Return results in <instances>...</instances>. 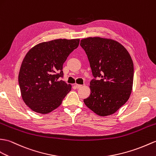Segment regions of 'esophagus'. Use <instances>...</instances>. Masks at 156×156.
Wrapping results in <instances>:
<instances>
[{
  "label": "esophagus",
  "instance_id": "34e87169",
  "mask_svg": "<svg viewBox=\"0 0 156 156\" xmlns=\"http://www.w3.org/2000/svg\"><path fill=\"white\" fill-rule=\"evenodd\" d=\"M75 86L76 87V88H81V87L82 86V85H81V84H75Z\"/></svg>",
  "mask_w": 156,
  "mask_h": 156
}]
</instances>
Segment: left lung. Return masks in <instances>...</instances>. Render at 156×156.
I'll list each match as a JSON object with an SVG mask.
<instances>
[{"mask_svg":"<svg viewBox=\"0 0 156 156\" xmlns=\"http://www.w3.org/2000/svg\"><path fill=\"white\" fill-rule=\"evenodd\" d=\"M80 46L88 56L94 77L90 83V95L84 102L100 116L113 114L131 94L132 58L124 46L112 39L89 37L81 40Z\"/></svg>","mask_w":156,"mask_h":156,"instance_id":"8db88e82","label":"left lung"}]
</instances>
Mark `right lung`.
I'll list each match as a JSON object with an SVG mask.
<instances>
[{
    "label": "right lung",
    "mask_w": 156,
    "mask_h": 156,
    "mask_svg": "<svg viewBox=\"0 0 156 156\" xmlns=\"http://www.w3.org/2000/svg\"><path fill=\"white\" fill-rule=\"evenodd\" d=\"M80 39H56L34 46L25 56L19 74L23 100L32 110L45 114L62 104L72 86L63 80V64Z\"/></svg>",
    "instance_id": "right-lung-1"
}]
</instances>
